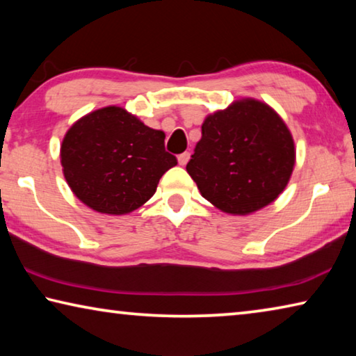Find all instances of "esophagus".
I'll list each match as a JSON object with an SVG mask.
<instances>
[{
	"instance_id": "obj_1",
	"label": "esophagus",
	"mask_w": 356,
	"mask_h": 356,
	"mask_svg": "<svg viewBox=\"0 0 356 356\" xmlns=\"http://www.w3.org/2000/svg\"><path fill=\"white\" fill-rule=\"evenodd\" d=\"M177 160H179V165H180V166H185L186 163H188V160H190V154H188V152L180 154V155L177 156Z\"/></svg>"
}]
</instances>
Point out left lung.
<instances>
[{
	"mask_svg": "<svg viewBox=\"0 0 356 356\" xmlns=\"http://www.w3.org/2000/svg\"><path fill=\"white\" fill-rule=\"evenodd\" d=\"M293 165V138L280 114L242 99L206 118L186 172L221 212L250 215L284 191Z\"/></svg>",
	"mask_w": 356,
	"mask_h": 356,
	"instance_id": "obj_1",
	"label": "left lung"
}]
</instances>
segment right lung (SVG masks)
<instances>
[{"mask_svg": "<svg viewBox=\"0 0 356 356\" xmlns=\"http://www.w3.org/2000/svg\"><path fill=\"white\" fill-rule=\"evenodd\" d=\"M64 177L95 212L125 215L154 196L160 177L177 165L165 134L120 106H105L72 125L61 144Z\"/></svg>", "mask_w": 356, "mask_h": 356, "instance_id": "obj_1", "label": "right lung"}]
</instances>
